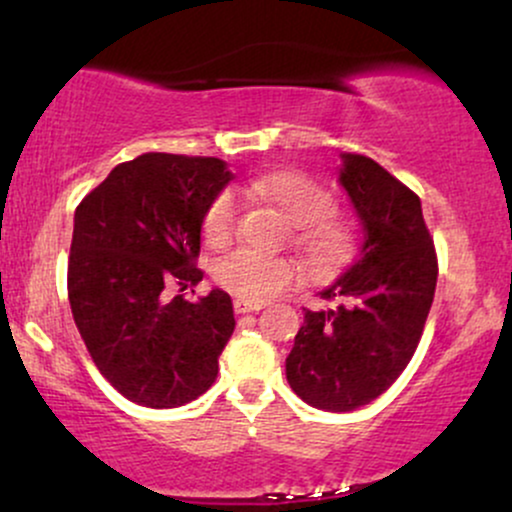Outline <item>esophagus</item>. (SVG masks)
Segmentation results:
<instances>
[{
	"instance_id": "esophagus-1",
	"label": "esophagus",
	"mask_w": 512,
	"mask_h": 512,
	"mask_svg": "<svg viewBox=\"0 0 512 512\" xmlns=\"http://www.w3.org/2000/svg\"><path fill=\"white\" fill-rule=\"evenodd\" d=\"M233 310H236L238 315L257 313V310H262V303H252V301H245V298H236V301H233Z\"/></svg>"
}]
</instances>
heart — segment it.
<instances>
[{"label": "heart", "instance_id": "1", "mask_svg": "<svg viewBox=\"0 0 512 512\" xmlns=\"http://www.w3.org/2000/svg\"><path fill=\"white\" fill-rule=\"evenodd\" d=\"M250 192L267 202L293 226V243L322 267H334L351 255L356 231L351 219L334 209V197L322 182L301 170H274L250 182ZM236 233V204L219 195L202 219V238L209 248H226ZM214 281L233 296L262 303L289 291L303 269L293 257H262L236 250L214 264Z\"/></svg>", "mask_w": 512, "mask_h": 512}]
</instances>
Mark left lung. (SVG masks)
Here are the masks:
<instances>
[{
	"instance_id": "1",
	"label": "left lung",
	"mask_w": 512,
	"mask_h": 512,
	"mask_svg": "<svg viewBox=\"0 0 512 512\" xmlns=\"http://www.w3.org/2000/svg\"><path fill=\"white\" fill-rule=\"evenodd\" d=\"M339 182L363 226L358 260L320 293L334 308H305L286 358V380L303 402L354 411L399 378L419 346L438 279V257L421 199L361 154H342Z\"/></svg>"
}]
</instances>
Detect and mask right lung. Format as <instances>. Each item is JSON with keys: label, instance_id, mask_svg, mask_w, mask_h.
I'll use <instances>...</instances> for the list:
<instances>
[{"label": "right lung", "instance_id": "add662e5", "mask_svg": "<svg viewBox=\"0 0 512 512\" xmlns=\"http://www.w3.org/2000/svg\"><path fill=\"white\" fill-rule=\"evenodd\" d=\"M231 178L221 158L144 154L76 207L69 305L96 368L129 402L182 407L214 385L236 327L231 296L163 291L202 281V219Z\"/></svg>", "mask_w": 512, "mask_h": 512}]
</instances>
